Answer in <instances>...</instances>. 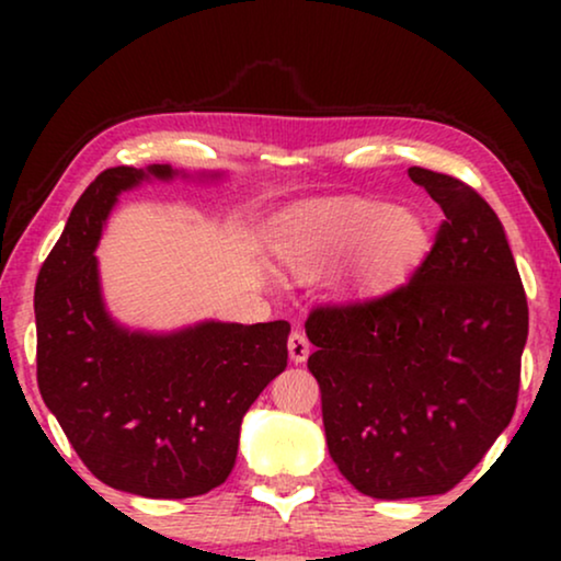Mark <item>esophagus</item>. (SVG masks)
<instances>
[{
	"mask_svg": "<svg viewBox=\"0 0 561 561\" xmlns=\"http://www.w3.org/2000/svg\"><path fill=\"white\" fill-rule=\"evenodd\" d=\"M309 352H311V344H309V340H306V334L301 332V329L290 332V336H288L290 359H294L296 365H301V363H306V357H309Z\"/></svg>",
	"mask_w": 561,
	"mask_h": 561,
	"instance_id": "esophagus-1",
	"label": "esophagus"
}]
</instances>
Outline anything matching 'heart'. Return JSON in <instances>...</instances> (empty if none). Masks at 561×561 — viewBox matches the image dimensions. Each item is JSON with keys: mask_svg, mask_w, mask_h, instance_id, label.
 <instances>
[{"mask_svg": "<svg viewBox=\"0 0 561 561\" xmlns=\"http://www.w3.org/2000/svg\"><path fill=\"white\" fill-rule=\"evenodd\" d=\"M428 250V227L411 206L380 198H321L298 209L283 229L275 255L298 283L319 280L343 260L342 290L373 304L401 288Z\"/></svg>", "mask_w": 561, "mask_h": 561, "instance_id": "1", "label": "heart"}]
</instances>
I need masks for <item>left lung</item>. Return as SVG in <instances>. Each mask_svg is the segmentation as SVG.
Masks as SVG:
<instances>
[{
	"instance_id": "obj_1",
	"label": "left lung",
	"mask_w": 561,
	"mask_h": 561,
	"mask_svg": "<svg viewBox=\"0 0 561 561\" xmlns=\"http://www.w3.org/2000/svg\"><path fill=\"white\" fill-rule=\"evenodd\" d=\"M409 175L444 211L424 263L380 301L306 319L329 455L380 501L447 493L485 457L516 411L528 336L497 214L451 175Z\"/></svg>"
}]
</instances>
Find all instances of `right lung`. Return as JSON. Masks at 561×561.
Segmentation results:
<instances>
[{"label":"right lung","instance_id":"obj_1","mask_svg":"<svg viewBox=\"0 0 561 561\" xmlns=\"http://www.w3.org/2000/svg\"><path fill=\"white\" fill-rule=\"evenodd\" d=\"M214 183L221 171L110 168L76 202L35 283L37 386L81 462L142 497H194L232 472L244 413L288 363V321H198L173 332L106 311L96 248L122 191Z\"/></svg>","mask_w":561,"mask_h":561}]
</instances>
